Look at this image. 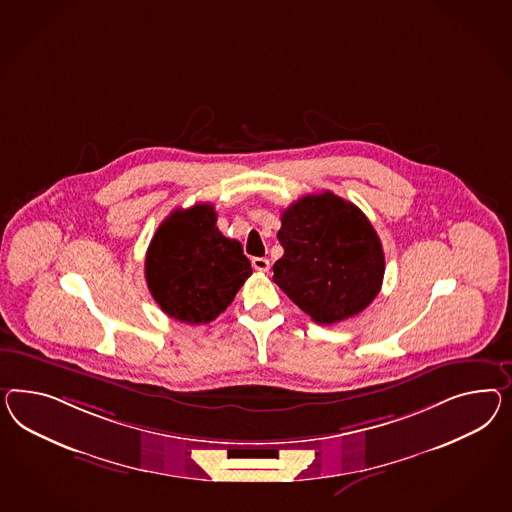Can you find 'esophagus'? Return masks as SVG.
I'll use <instances>...</instances> for the list:
<instances>
[{"label":"esophagus","mask_w":512,"mask_h":512,"mask_svg":"<svg viewBox=\"0 0 512 512\" xmlns=\"http://www.w3.org/2000/svg\"><path fill=\"white\" fill-rule=\"evenodd\" d=\"M251 264H253V268H255L257 272H268V270H270V261L264 259V257H253Z\"/></svg>","instance_id":"esophagus-1"}]
</instances>
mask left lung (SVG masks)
I'll use <instances>...</instances> for the list:
<instances>
[{
  "mask_svg": "<svg viewBox=\"0 0 512 512\" xmlns=\"http://www.w3.org/2000/svg\"><path fill=\"white\" fill-rule=\"evenodd\" d=\"M274 283L318 324L373 302L386 272L380 238L360 208L332 192L305 195L281 212Z\"/></svg>",
  "mask_w": 512,
  "mask_h": 512,
  "instance_id": "left-lung-1",
  "label": "left lung"
}]
</instances>
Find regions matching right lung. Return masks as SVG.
<instances>
[{
    "label": "right lung",
    "instance_id": "obj_1",
    "mask_svg": "<svg viewBox=\"0 0 512 512\" xmlns=\"http://www.w3.org/2000/svg\"><path fill=\"white\" fill-rule=\"evenodd\" d=\"M208 203L173 210L154 233L145 279L162 311L186 324H207L235 300L251 276L242 244L216 227Z\"/></svg>",
    "mask_w": 512,
    "mask_h": 512
}]
</instances>
